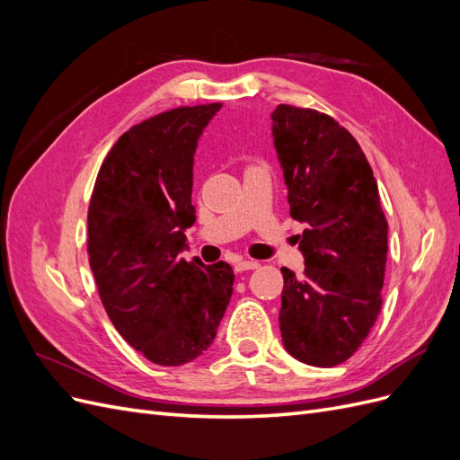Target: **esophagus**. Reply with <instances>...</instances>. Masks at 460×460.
<instances>
[{
    "label": "esophagus",
    "instance_id": "1",
    "mask_svg": "<svg viewBox=\"0 0 460 460\" xmlns=\"http://www.w3.org/2000/svg\"><path fill=\"white\" fill-rule=\"evenodd\" d=\"M255 269H259V262H257V261H240V262H235V267H234L235 272L255 270Z\"/></svg>",
    "mask_w": 460,
    "mask_h": 460
}]
</instances>
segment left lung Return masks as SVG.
Wrapping results in <instances>:
<instances>
[{
  "mask_svg": "<svg viewBox=\"0 0 460 460\" xmlns=\"http://www.w3.org/2000/svg\"><path fill=\"white\" fill-rule=\"evenodd\" d=\"M272 136L288 186L305 269H282V341L301 363H345L382 309L387 220L370 164L338 120L316 109L278 105Z\"/></svg>",
  "mask_w": 460,
  "mask_h": 460,
  "instance_id": "1",
  "label": "left lung"
}]
</instances>
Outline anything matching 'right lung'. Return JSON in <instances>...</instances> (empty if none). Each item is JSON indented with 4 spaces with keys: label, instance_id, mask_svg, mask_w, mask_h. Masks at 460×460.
<instances>
[{
    "label": "right lung",
    "instance_id": "add662e5",
    "mask_svg": "<svg viewBox=\"0 0 460 460\" xmlns=\"http://www.w3.org/2000/svg\"><path fill=\"white\" fill-rule=\"evenodd\" d=\"M220 107H176L134 124L109 149L88 207L90 267L107 316L161 367L203 355L232 296L228 262L180 257L196 220L193 153Z\"/></svg>",
    "mask_w": 460,
    "mask_h": 460
}]
</instances>
